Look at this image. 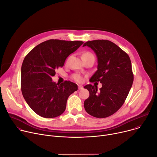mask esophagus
<instances>
[{
  "label": "esophagus",
  "instance_id": "34e87169",
  "mask_svg": "<svg viewBox=\"0 0 157 157\" xmlns=\"http://www.w3.org/2000/svg\"><path fill=\"white\" fill-rule=\"evenodd\" d=\"M82 88H83V86L82 85H78V89L79 90H82Z\"/></svg>",
  "mask_w": 157,
  "mask_h": 157
}]
</instances>
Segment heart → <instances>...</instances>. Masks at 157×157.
Listing matches in <instances>:
<instances>
[{
  "instance_id": "heart-1",
  "label": "heart",
  "mask_w": 157,
  "mask_h": 157,
  "mask_svg": "<svg viewBox=\"0 0 157 157\" xmlns=\"http://www.w3.org/2000/svg\"><path fill=\"white\" fill-rule=\"evenodd\" d=\"M85 54H91L90 53H85ZM73 78H74V79L76 81H78V82H80L82 81V77L81 76V75H78V74H76L74 76H73Z\"/></svg>"
}]
</instances>
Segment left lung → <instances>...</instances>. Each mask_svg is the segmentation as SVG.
I'll list each match as a JSON object with an SVG mask.
<instances>
[{"label":"left lung","instance_id":"obj_1","mask_svg":"<svg viewBox=\"0 0 157 157\" xmlns=\"http://www.w3.org/2000/svg\"><path fill=\"white\" fill-rule=\"evenodd\" d=\"M97 57V71L91 82L100 81L102 87L87 85L84 88L90 96L84 102L85 109L91 116L105 118L116 112L126 100L133 82L131 62L129 56L109 40H97L85 43Z\"/></svg>","mask_w":157,"mask_h":157}]
</instances>
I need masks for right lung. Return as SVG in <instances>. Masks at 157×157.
I'll use <instances>...</instances> for the list:
<instances>
[{
  "label": "right lung",
  "mask_w": 157,
  "mask_h": 157,
  "mask_svg": "<svg viewBox=\"0 0 157 157\" xmlns=\"http://www.w3.org/2000/svg\"><path fill=\"white\" fill-rule=\"evenodd\" d=\"M83 43L49 40L36 46L25 57L21 70V91L29 107L38 116L53 118L65 111L67 98L78 90V85L69 81L59 85L52 77Z\"/></svg>",
  "instance_id": "right-lung-1"
}]
</instances>
